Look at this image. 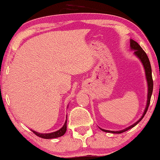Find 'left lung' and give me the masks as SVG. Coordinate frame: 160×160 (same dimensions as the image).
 I'll use <instances>...</instances> for the list:
<instances>
[{
	"instance_id": "left-lung-1",
	"label": "left lung",
	"mask_w": 160,
	"mask_h": 160,
	"mask_svg": "<svg viewBox=\"0 0 160 160\" xmlns=\"http://www.w3.org/2000/svg\"><path fill=\"white\" fill-rule=\"evenodd\" d=\"M130 49L132 50V51H134V55L139 59L140 61H141L142 63V65H143L144 70H145L146 78V81H147V85H148V94H147V101H146V106L145 110H144L143 113V115L141 116V117L136 122H135L134 124H132V125L129 126L127 128L123 129V130H119V131L107 130H104V129L99 128L102 131H103V132H111V133H117V134H119V133H122L125 132L127 130H130L131 128H132L133 127H135L137 124H138L139 122L141 121L142 119H143L144 116H145V114L146 113V111L148 110V106H149L151 97H152V92H153V80H152V68H151L149 60H148L147 54H146V52L143 51V49L141 47V46H140L136 41L132 40V39H130Z\"/></svg>"
}]
</instances>
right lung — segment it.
Masks as SVG:
<instances>
[{
    "label": "right lung",
    "instance_id": "1",
    "mask_svg": "<svg viewBox=\"0 0 160 160\" xmlns=\"http://www.w3.org/2000/svg\"><path fill=\"white\" fill-rule=\"evenodd\" d=\"M67 108H68V106ZM66 130H67V119L65 120V123L63 124L62 128H61L60 130H58V131H55V132H49V133H41V132H36V131L33 130H31V131L33 133H35V135H36L37 136L42 138L52 139V138H56L62 136V135L65 133V132H66Z\"/></svg>",
    "mask_w": 160,
    "mask_h": 160
}]
</instances>
